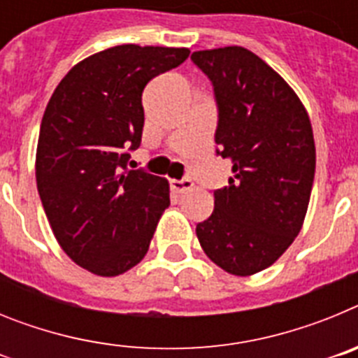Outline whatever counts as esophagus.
<instances>
[{"label":"esophagus","instance_id":"esophagus-1","mask_svg":"<svg viewBox=\"0 0 358 358\" xmlns=\"http://www.w3.org/2000/svg\"><path fill=\"white\" fill-rule=\"evenodd\" d=\"M170 188H172V192H176V194H185V192L194 188V182L189 181V179H172V181H170Z\"/></svg>","mask_w":358,"mask_h":358}]
</instances>
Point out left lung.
Here are the masks:
<instances>
[{"instance_id": "1", "label": "left lung", "mask_w": 358, "mask_h": 358, "mask_svg": "<svg viewBox=\"0 0 358 358\" xmlns=\"http://www.w3.org/2000/svg\"><path fill=\"white\" fill-rule=\"evenodd\" d=\"M192 61L213 84L217 154L231 163L197 238L226 273L251 276L271 267L301 231L315 173L312 123L292 87L249 50H202Z\"/></svg>"}]
</instances>
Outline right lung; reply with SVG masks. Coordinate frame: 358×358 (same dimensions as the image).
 Returning a JSON list of instances; mask_svg holds the SVG:
<instances>
[{"instance_id": "right-lung-1", "label": "right lung", "mask_w": 358, "mask_h": 358, "mask_svg": "<svg viewBox=\"0 0 358 358\" xmlns=\"http://www.w3.org/2000/svg\"><path fill=\"white\" fill-rule=\"evenodd\" d=\"M188 48L122 44L73 66L50 98L36 156L44 213L66 255L96 276H118L147 255L170 206L166 179L129 170L141 143V94Z\"/></svg>"}]
</instances>
